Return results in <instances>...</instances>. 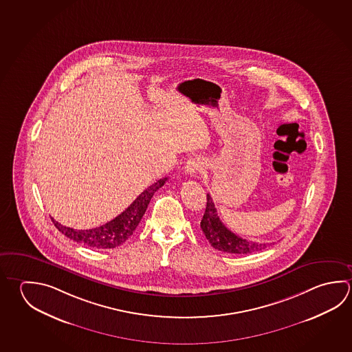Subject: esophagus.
Instances as JSON below:
<instances>
[{"instance_id":"esophagus-1","label":"esophagus","mask_w":352,"mask_h":352,"mask_svg":"<svg viewBox=\"0 0 352 352\" xmlns=\"http://www.w3.org/2000/svg\"><path fill=\"white\" fill-rule=\"evenodd\" d=\"M204 161L201 160L199 157H193L186 162L185 165V173L186 175H190V176H195L196 173H199L202 168H204Z\"/></svg>"}]
</instances>
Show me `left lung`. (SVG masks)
I'll return each instance as SVG.
<instances>
[{
    "label": "left lung",
    "mask_w": 352,
    "mask_h": 352,
    "mask_svg": "<svg viewBox=\"0 0 352 352\" xmlns=\"http://www.w3.org/2000/svg\"><path fill=\"white\" fill-rule=\"evenodd\" d=\"M201 228L205 233L207 241L214 250L232 253V254H250L264 250L265 243H256L243 239L230 232L218 217L216 206L212 201L210 193H207V205L205 214L201 221Z\"/></svg>",
    "instance_id": "1"
}]
</instances>
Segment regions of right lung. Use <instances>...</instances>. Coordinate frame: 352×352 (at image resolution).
I'll list each match as a JSON object with an SVG mask.
<instances>
[{
  "instance_id": "add662e5",
  "label": "right lung",
  "mask_w": 352,
  "mask_h": 352,
  "mask_svg": "<svg viewBox=\"0 0 352 352\" xmlns=\"http://www.w3.org/2000/svg\"><path fill=\"white\" fill-rule=\"evenodd\" d=\"M167 177L156 181L155 184L148 186L146 190L141 192L131 205L125 211L120 213L118 217L111 219L108 223L102 224L100 227L91 230H73L71 227H65L57 221H53L54 226L59 232L69 239L76 241L94 250H110L128 241L129 236L134 233L136 227L140 223L141 218L146 211L150 199H153V193L165 185Z\"/></svg>"
}]
</instances>
